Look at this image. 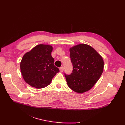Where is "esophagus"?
I'll use <instances>...</instances> for the list:
<instances>
[{"label":"esophagus","instance_id":"esophagus-1","mask_svg":"<svg viewBox=\"0 0 125 125\" xmlns=\"http://www.w3.org/2000/svg\"><path fill=\"white\" fill-rule=\"evenodd\" d=\"M63 70H64V67H61L60 68V72H63Z\"/></svg>","mask_w":125,"mask_h":125}]
</instances>
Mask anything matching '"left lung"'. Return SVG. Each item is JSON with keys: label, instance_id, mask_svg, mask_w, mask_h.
<instances>
[{"label": "left lung", "instance_id": "left-lung-1", "mask_svg": "<svg viewBox=\"0 0 125 125\" xmlns=\"http://www.w3.org/2000/svg\"><path fill=\"white\" fill-rule=\"evenodd\" d=\"M70 50L73 70L65 77L70 88L79 94L89 91L99 80L103 73L104 61L94 48L86 44L71 47Z\"/></svg>", "mask_w": 125, "mask_h": 125}]
</instances>
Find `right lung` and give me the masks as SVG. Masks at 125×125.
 <instances>
[{
    "label": "right lung",
    "instance_id": "add662e5",
    "mask_svg": "<svg viewBox=\"0 0 125 125\" xmlns=\"http://www.w3.org/2000/svg\"><path fill=\"white\" fill-rule=\"evenodd\" d=\"M50 45L39 44L26 52L20 62V70L25 82L37 89L50 84L53 77L60 71L54 64Z\"/></svg>",
    "mask_w": 125,
    "mask_h": 125
}]
</instances>
